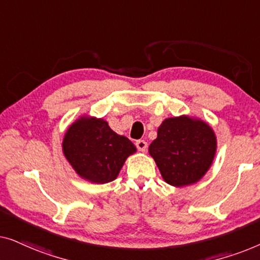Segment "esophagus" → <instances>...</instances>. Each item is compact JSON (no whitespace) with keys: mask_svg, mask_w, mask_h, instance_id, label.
Returning a JSON list of instances; mask_svg holds the SVG:
<instances>
[{"mask_svg":"<svg viewBox=\"0 0 260 260\" xmlns=\"http://www.w3.org/2000/svg\"><path fill=\"white\" fill-rule=\"evenodd\" d=\"M136 147H137L138 150L144 152L148 149V143L144 140H140V141L136 142Z\"/></svg>","mask_w":260,"mask_h":260,"instance_id":"34e87169","label":"esophagus"}]
</instances>
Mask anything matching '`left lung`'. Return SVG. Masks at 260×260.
<instances>
[{
    "label": "left lung",
    "instance_id": "8db88e82",
    "mask_svg": "<svg viewBox=\"0 0 260 260\" xmlns=\"http://www.w3.org/2000/svg\"><path fill=\"white\" fill-rule=\"evenodd\" d=\"M216 152V136L202 119L186 115L167 118L149 145L163 180L184 187L200 181L211 168Z\"/></svg>",
    "mask_w": 260,
    "mask_h": 260
}]
</instances>
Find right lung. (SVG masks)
Returning <instances> with one entry per match:
<instances>
[{"instance_id": "obj_1", "label": "right lung", "mask_w": 260, "mask_h": 260, "mask_svg": "<svg viewBox=\"0 0 260 260\" xmlns=\"http://www.w3.org/2000/svg\"><path fill=\"white\" fill-rule=\"evenodd\" d=\"M136 150L133 142L116 134L106 120L91 116H81L71 124L62 140V152L74 172L97 184L116 180Z\"/></svg>"}]
</instances>
